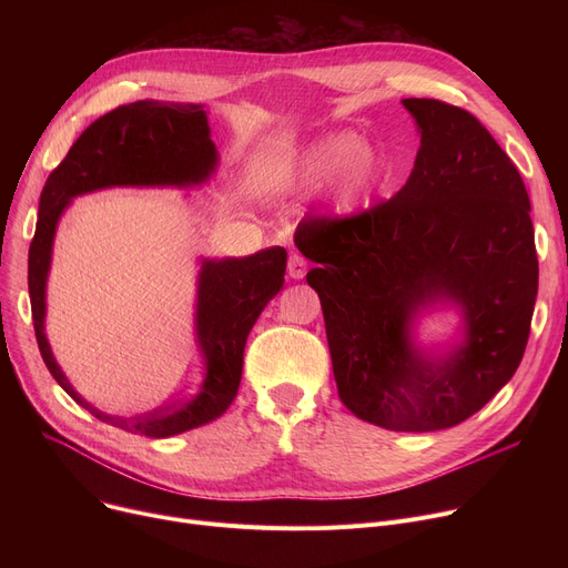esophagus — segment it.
<instances>
[{
	"label": "esophagus",
	"instance_id": "1",
	"mask_svg": "<svg viewBox=\"0 0 568 568\" xmlns=\"http://www.w3.org/2000/svg\"><path fill=\"white\" fill-rule=\"evenodd\" d=\"M306 260H304V255L302 253H290V257H287V274H290V278H294V281H300V278H304L306 276Z\"/></svg>",
	"mask_w": 568,
	"mask_h": 568
}]
</instances>
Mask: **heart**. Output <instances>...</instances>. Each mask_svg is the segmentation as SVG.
I'll return each mask as SVG.
<instances>
[{
    "mask_svg": "<svg viewBox=\"0 0 568 568\" xmlns=\"http://www.w3.org/2000/svg\"><path fill=\"white\" fill-rule=\"evenodd\" d=\"M296 176L302 184H320L341 176L338 200L349 206L359 200L373 179V156L356 133H332L306 146L296 161Z\"/></svg>",
    "mask_w": 568,
    "mask_h": 568,
    "instance_id": "1",
    "label": "heart"
}]
</instances>
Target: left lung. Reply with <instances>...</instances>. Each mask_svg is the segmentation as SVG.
Listing matches in <instances>:
<instances>
[{
	"label": "left lung",
	"instance_id": "left-lung-1",
	"mask_svg": "<svg viewBox=\"0 0 568 568\" xmlns=\"http://www.w3.org/2000/svg\"><path fill=\"white\" fill-rule=\"evenodd\" d=\"M422 146L407 184L349 216H306L294 244L315 266L343 405L386 430L430 433L479 412L520 366L539 290L529 195L471 112L405 99ZM437 298L466 315V343L428 357L406 329Z\"/></svg>",
	"mask_w": 568,
	"mask_h": 568
}]
</instances>
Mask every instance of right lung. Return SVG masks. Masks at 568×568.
Segmentation results:
<instances>
[{
	"label": "right lung",
	"instance_id": "add662e5",
	"mask_svg": "<svg viewBox=\"0 0 568 568\" xmlns=\"http://www.w3.org/2000/svg\"><path fill=\"white\" fill-rule=\"evenodd\" d=\"M214 165L216 146L209 140L202 105L138 101L119 105L89 124L69 149L67 159L50 172L41 191L39 221L27 266L37 343L59 386L103 424L161 439L221 416L239 392L244 347L253 324L283 287L287 251L274 246L248 257L202 262L195 317L204 364L202 375L186 396L124 419L89 405L59 371L50 352L43 317L57 221L75 195L108 186L200 184L212 174Z\"/></svg>",
	"mask_w": 568,
	"mask_h": 568
}]
</instances>
